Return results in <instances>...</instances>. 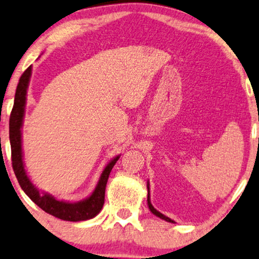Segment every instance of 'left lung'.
I'll return each instance as SVG.
<instances>
[{
    "instance_id": "8db88e82",
    "label": "left lung",
    "mask_w": 259,
    "mask_h": 259,
    "mask_svg": "<svg viewBox=\"0 0 259 259\" xmlns=\"http://www.w3.org/2000/svg\"><path fill=\"white\" fill-rule=\"evenodd\" d=\"M147 188H148V207H149V209H150V212L153 213V214H155L156 217H158V218H161V219H163V220H165V222H168V223H175L174 220H171L170 218H168V217H165V215H163L162 214V213H160L157 211V209H155L154 208V206L151 205V202H150V193H149V182H148V185H147Z\"/></svg>"
}]
</instances>
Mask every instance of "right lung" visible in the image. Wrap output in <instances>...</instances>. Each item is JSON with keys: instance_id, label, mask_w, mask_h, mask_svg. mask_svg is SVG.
<instances>
[{"instance_id": "obj_1", "label": "right lung", "mask_w": 259, "mask_h": 259, "mask_svg": "<svg viewBox=\"0 0 259 259\" xmlns=\"http://www.w3.org/2000/svg\"><path fill=\"white\" fill-rule=\"evenodd\" d=\"M30 74H32V66H29L23 72L17 84L15 99H14V106L10 113L9 118V140L10 147H12V163L14 173L16 175L17 181L23 189V192L32 199L33 202L39 206L45 212L54 215L55 218L67 222H82L94 218L102 211L104 205L105 187L108 182L110 171L113 165L118 161L119 156H116L106 164L103 173L99 178V181L96 186L92 194L81 201L78 202H67L63 200H57L54 196L47 193L39 192L35 186L32 184L29 178L27 177L25 164H23V153H22V124L23 117H25V106H26V96L27 89H28Z\"/></svg>"}]
</instances>
